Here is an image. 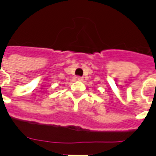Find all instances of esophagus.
I'll return each mask as SVG.
<instances>
[{
  "mask_svg": "<svg viewBox=\"0 0 156 156\" xmlns=\"http://www.w3.org/2000/svg\"><path fill=\"white\" fill-rule=\"evenodd\" d=\"M77 80H78L79 81H83V77L78 76V77H77Z\"/></svg>",
  "mask_w": 156,
  "mask_h": 156,
  "instance_id": "1",
  "label": "esophagus"
}]
</instances>
